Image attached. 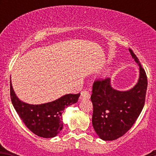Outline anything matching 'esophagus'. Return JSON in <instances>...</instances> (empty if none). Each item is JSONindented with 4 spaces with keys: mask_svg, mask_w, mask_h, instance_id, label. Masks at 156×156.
<instances>
[{
    "mask_svg": "<svg viewBox=\"0 0 156 156\" xmlns=\"http://www.w3.org/2000/svg\"><path fill=\"white\" fill-rule=\"evenodd\" d=\"M90 94L89 91L88 90H83L81 93V100H87L90 99Z\"/></svg>",
    "mask_w": 156,
    "mask_h": 156,
    "instance_id": "esophagus-1",
    "label": "esophagus"
}]
</instances>
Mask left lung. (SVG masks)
Returning a JSON list of instances; mask_svg holds the SVG:
<instances>
[{
	"label": "left lung",
	"instance_id": "obj_1",
	"mask_svg": "<svg viewBox=\"0 0 156 156\" xmlns=\"http://www.w3.org/2000/svg\"><path fill=\"white\" fill-rule=\"evenodd\" d=\"M129 51L140 69L139 78L133 87L125 91L118 90L112 87L108 77L97 80L93 84L92 124L97 134L103 140H115L128 131L145 103L146 74L134 53L130 49Z\"/></svg>",
	"mask_w": 156,
	"mask_h": 156
}]
</instances>
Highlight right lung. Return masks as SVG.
<instances>
[{"instance_id":"1","label":"right lung","mask_w":156,"mask_h":156,"mask_svg":"<svg viewBox=\"0 0 156 156\" xmlns=\"http://www.w3.org/2000/svg\"><path fill=\"white\" fill-rule=\"evenodd\" d=\"M79 97L80 94H69L47 103L29 104L17 97L10 80V98L12 106L26 127L41 137H54L61 131L63 127L62 117L63 110L76 103Z\"/></svg>"}]
</instances>
